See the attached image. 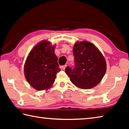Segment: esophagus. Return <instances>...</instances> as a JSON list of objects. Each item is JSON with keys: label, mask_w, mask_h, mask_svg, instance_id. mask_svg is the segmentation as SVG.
Returning a JSON list of instances; mask_svg holds the SVG:
<instances>
[{"label": "esophagus", "mask_w": 129, "mask_h": 129, "mask_svg": "<svg viewBox=\"0 0 129 129\" xmlns=\"http://www.w3.org/2000/svg\"><path fill=\"white\" fill-rule=\"evenodd\" d=\"M67 65H62V66L61 67V68H62V69H63V70H64L65 69V68L67 67Z\"/></svg>", "instance_id": "esophagus-1"}]
</instances>
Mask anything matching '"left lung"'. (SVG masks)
Instances as JSON below:
<instances>
[{"label": "left lung", "mask_w": 129, "mask_h": 129, "mask_svg": "<svg viewBox=\"0 0 129 129\" xmlns=\"http://www.w3.org/2000/svg\"><path fill=\"white\" fill-rule=\"evenodd\" d=\"M73 53L75 65L65 68L70 80L81 89H89L95 86L106 72L104 56L94 45L86 41L76 43Z\"/></svg>", "instance_id": "obj_1"}]
</instances>
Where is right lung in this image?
<instances>
[{
	"label": "right lung",
	"instance_id": "add662e5",
	"mask_svg": "<svg viewBox=\"0 0 129 129\" xmlns=\"http://www.w3.org/2000/svg\"><path fill=\"white\" fill-rule=\"evenodd\" d=\"M54 47L46 40L41 41L28 54L24 65V74L34 89L43 90L51 87L56 74L61 71Z\"/></svg>",
	"mask_w": 129,
	"mask_h": 129
}]
</instances>
